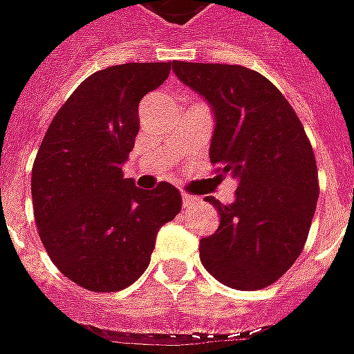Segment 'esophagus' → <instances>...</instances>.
I'll list each match as a JSON object with an SVG mask.
<instances>
[{
    "label": "esophagus",
    "instance_id": "1",
    "mask_svg": "<svg viewBox=\"0 0 354 354\" xmlns=\"http://www.w3.org/2000/svg\"><path fill=\"white\" fill-rule=\"evenodd\" d=\"M197 201H199V197H197V195L182 194V203H184V209H189V207H194Z\"/></svg>",
    "mask_w": 354,
    "mask_h": 354
}]
</instances>
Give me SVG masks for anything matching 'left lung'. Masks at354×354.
I'll return each mask as SVG.
<instances>
[{
	"label": "left lung",
	"instance_id": "left-lung-1",
	"mask_svg": "<svg viewBox=\"0 0 354 354\" xmlns=\"http://www.w3.org/2000/svg\"><path fill=\"white\" fill-rule=\"evenodd\" d=\"M172 71L212 107L209 157L237 178L234 203L207 197L220 226L199 241L203 266L228 288L272 286L303 251L318 201V169L305 128L257 71L185 61H174Z\"/></svg>",
	"mask_w": 354,
	"mask_h": 354
}]
</instances>
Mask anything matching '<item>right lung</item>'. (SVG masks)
Listing matches in <instances>:
<instances>
[{
    "instance_id": "right-lung-1",
    "label": "right lung",
    "mask_w": 354,
    "mask_h": 354,
    "mask_svg": "<svg viewBox=\"0 0 354 354\" xmlns=\"http://www.w3.org/2000/svg\"><path fill=\"white\" fill-rule=\"evenodd\" d=\"M170 63H124L88 76L59 109L32 167L41 243L68 280L90 291L128 288L149 266L155 237L182 209L169 182L142 189L122 165L140 130L138 107Z\"/></svg>"
}]
</instances>
